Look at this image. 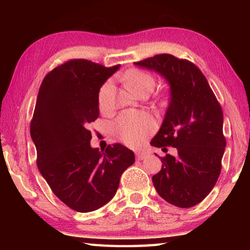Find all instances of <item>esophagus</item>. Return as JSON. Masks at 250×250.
I'll list each match as a JSON object with an SVG mask.
<instances>
[{
	"label": "esophagus",
	"mask_w": 250,
	"mask_h": 250,
	"mask_svg": "<svg viewBox=\"0 0 250 250\" xmlns=\"http://www.w3.org/2000/svg\"><path fill=\"white\" fill-rule=\"evenodd\" d=\"M146 152H137V153H135V158H137V160H139V161H141V160H143V159H146Z\"/></svg>",
	"instance_id": "34e87169"
}]
</instances>
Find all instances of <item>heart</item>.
Here are the masks:
<instances>
[{
	"label": "heart",
	"mask_w": 250,
	"mask_h": 250,
	"mask_svg": "<svg viewBox=\"0 0 250 250\" xmlns=\"http://www.w3.org/2000/svg\"><path fill=\"white\" fill-rule=\"evenodd\" d=\"M125 83L130 91L135 95L150 94L155 86V79L152 75L141 70H131L125 76ZM111 84L105 83L99 91V105L107 108ZM154 129V121L145 112L126 111L118 117L116 131L120 139L131 146H137L149 137Z\"/></svg>",
	"instance_id": "1"
}]
</instances>
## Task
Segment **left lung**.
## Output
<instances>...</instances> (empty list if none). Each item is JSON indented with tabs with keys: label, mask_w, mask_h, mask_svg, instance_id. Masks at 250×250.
<instances>
[{
	"label": "left lung",
	"mask_w": 250,
	"mask_h": 250,
	"mask_svg": "<svg viewBox=\"0 0 250 250\" xmlns=\"http://www.w3.org/2000/svg\"><path fill=\"white\" fill-rule=\"evenodd\" d=\"M159 73L170 84V104L156 147H176L177 155L161 158L162 168L152 182L159 195L182 208L201 203L216 184L226 140L221 104L202 71L186 59L160 54L134 62Z\"/></svg>",
	"instance_id": "left-lung-1"
}]
</instances>
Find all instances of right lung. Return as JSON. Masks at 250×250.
Instances as JSON below:
<instances>
[{
  "label": "right lung",
  "mask_w": 250,
  "mask_h": 250,
  "mask_svg": "<svg viewBox=\"0 0 250 250\" xmlns=\"http://www.w3.org/2000/svg\"><path fill=\"white\" fill-rule=\"evenodd\" d=\"M120 65L71 59L45 76L31 121L37 167L53 193L71 209L88 213L115 196L134 153L120 143L90 146L89 125L99 117V90Z\"/></svg>",
  "instance_id": "add662e5"
}]
</instances>
